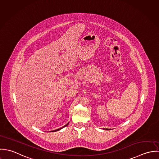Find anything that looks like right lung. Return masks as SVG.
I'll list each match as a JSON object with an SVG mask.
<instances>
[{
	"mask_svg": "<svg viewBox=\"0 0 159 159\" xmlns=\"http://www.w3.org/2000/svg\"><path fill=\"white\" fill-rule=\"evenodd\" d=\"M68 125V124H66V125H65V126H64V127H62V128H59V129H56V130H54V131H58V130H60V129H61V128H63V127H66V125Z\"/></svg>",
	"mask_w": 159,
	"mask_h": 159,
	"instance_id": "add662e5",
	"label": "right lung"
}]
</instances>
